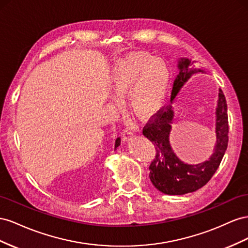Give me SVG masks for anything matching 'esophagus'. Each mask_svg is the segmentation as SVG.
Segmentation results:
<instances>
[{"label": "esophagus", "mask_w": 248, "mask_h": 248, "mask_svg": "<svg viewBox=\"0 0 248 248\" xmlns=\"http://www.w3.org/2000/svg\"><path fill=\"white\" fill-rule=\"evenodd\" d=\"M133 129L132 128H130V126H128V128H125L124 131H123V133H122V136H123V138L125 140V139H128L129 137H131L132 135H133Z\"/></svg>", "instance_id": "esophagus-1"}]
</instances>
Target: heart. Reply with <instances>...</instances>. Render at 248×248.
<instances>
[{"label":"heart","mask_w":248,"mask_h":248,"mask_svg":"<svg viewBox=\"0 0 248 248\" xmlns=\"http://www.w3.org/2000/svg\"><path fill=\"white\" fill-rule=\"evenodd\" d=\"M109 81L116 98L126 93L130 110L138 117L155 114L164 102L169 83V68L162 59L146 53H133L111 67Z\"/></svg>","instance_id":"heart-1"}]
</instances>
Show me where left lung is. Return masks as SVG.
Returning <instances> with one entry per match:
<instances>
[{
	"label": "left lung",
	"instance_id": "left-lung-1",
	"mask_svg": "<svg viewBox=\"0 0 248 248\" xmlns=\"http://www.w3.org/2000/svg\"><path fill=\"white\" fill-rule=\"evenodd\" d=\"M193 64V63H192ZM188 59L179 62L180 72L172 85V102L189 78L196 70ZM173 118L172 106L161 108L155 113L144 125L142 134L150 139L155 147V157L150 165V179L153 185L161 192L169 195H182L199 190L212 179L218 169L229 143L228 105L221 89L216 109V144L208 161L199 164H187L182 162L169 144V134Z\"/></svg>",
	"mask_w": 248,
	"mask_h": 248
}]
</instances>
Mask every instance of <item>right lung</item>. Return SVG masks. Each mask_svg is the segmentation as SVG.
I'll return each instance as SVG.
<instances>
[{"label":"right lung","instance_id":"1","mask_svg":"<svg viewBox=\"0 0 248 248\" xmlns=\"http://www.w3.org/2000/svg\"><path fill=\"white\" fill-rule=\"evenodd\" d=\"M119 145H120V139L117 138L116 141H115V148H116L117 146H119Z\"/></svg>","mask_w":248,"mask_h":248}]
</instances>
